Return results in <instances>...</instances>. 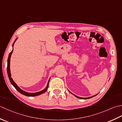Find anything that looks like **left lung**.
I'll use <instances>...</instances> for the list:
<instances>
[{"label":"left lung","mask_w":122,"mask_h":122,"mask_svg":"<svg viewBox=\"0 0 122 122\" xmlns=\"http://www.w3.org/2000/svg\"><path fill=\"white\" fill-rule=\"evenodd\" d=\"M69 91V92H70V93H71V94H73V95H74V96H75V97H76L77 98H80V99H88V98H90L93 97L97 95V94H96V95H94V96H91V97H79V96H76V95H74V94H73V93H71V92L69 91Z\"/></svg>","instance_id":"left-lung-1"}]
</instances>
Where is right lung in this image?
Masks as SVG:
<instances>
[{"mask_svg":"<svg viewBox=\"0 0 122 122\" xmlns=\"http://www.w3.org/2000/svg\"><path fill=\"white\" fill-rule=\"evenodd\" d=\"M17 38H17L15 39V40L13 44H12V50L11 51L9 54L8 60H7V74H8V77H9V81H10L11 84H12V85H13L14 87L20 93H21V94H23V95H25V96H31V97L40 95H41V94H43L45 92L47 91V89H48V85H49V81H50L51 77H50V78L49 79L46 87L44 89H43V91H39V92H36V93H29V92H27L23 91V89H21L18 86H17V85L16 84L15 82L14 81L13 79H12V78H11V73H10V58H11V54L12 53V51H13V47H14V44H15V41H16Z\"/></svg>","mask_w":122,"mask_h":122,"instance_id":"obj_1","label":"right lung"}]
</instances>
